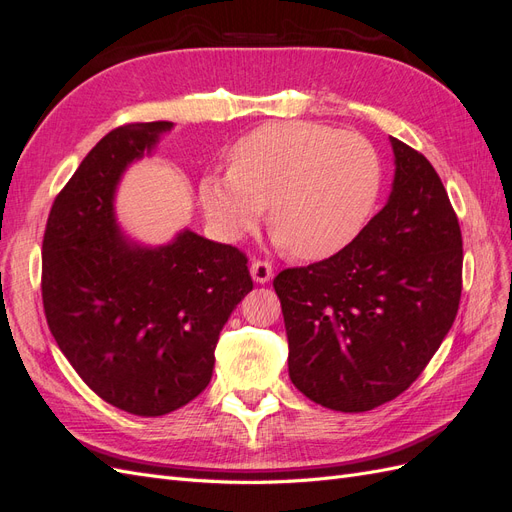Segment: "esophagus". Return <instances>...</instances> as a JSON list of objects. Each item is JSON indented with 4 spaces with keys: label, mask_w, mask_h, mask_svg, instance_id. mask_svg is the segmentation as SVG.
Instances as JSON below:
<instances>
[{
    "label": "esophagus",
    "mask_w": 512,
    "mask_h": 512,
    "mask_svg": "<svg viewBox=\"0 0 512 512\" xmlns=\"http://www.w3.org/2000/svg\"><path fill=\"white\" fill-rule=\"evenodd\" d=\"M250 271H252V277H254V282L256 284H267L271 277H273V267L269 265L267 260H258V258H254L252 260V267H250Z\"/></svg>",
    "instance_id": "1"
}]
</instances>
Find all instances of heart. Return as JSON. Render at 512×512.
Listing matches in <instances>:
<instances>
[{
  "mask_svg": "<svg viewBox=\"0 0 512 512\" xmlns=\"http://www.w3.org/2000/svg\"><path fill=\"white\" fill-rule=\"evenodd\" d=\"M230 168L198 185L200 207L224 239H241L269 205L277 241L305 260L327 258L363 228L382 183L363 134L312 121L265 123L230 147Z\"/></svg>",
  "mask_w": 512,
  "mask_h": 512,
  "instance_id": "1",
  "label": "heart"
}]
</instances>
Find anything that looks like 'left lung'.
<instances>
[{
  "mask_svg": "<svg viewBox=\"0 0 512 512\" xmlns=\"http://www.w3.org/2000/svg\"><path fill=\"white\" fill-rule=\"evenodd\" d=\"M389 203L344 250L277 273L292 384L365 412L404 393L451 331L461 299L457 213L429 160L391 136Z\"/></svg>",
  "mask_w": 512,
  "mask_h": 512,
  "instance_id": "left-lung-1",
  "label": "left lung"
}]
</instances>
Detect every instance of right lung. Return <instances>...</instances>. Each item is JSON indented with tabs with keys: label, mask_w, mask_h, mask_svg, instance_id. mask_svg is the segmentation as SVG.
Listing matches in <instances>:
<instances>
[{
	"label": "right lung",
	"mask_w": 512,
	"mask_h": 512,
	"mask_svg": "<svg viewBox=\"0 0 512 512\" xmlns=\"http://www.w3.org/2000/svg\"><path fill=\"white\" fill-rule=\"evenodd\" d=\"M170 128L108 132L57 194L42 241L44 316L59 350L98 397L138 416L168 414L207 389L220 331L254 288L237 247L192 230L141 247L119 232L123 170Z\"/></svg>",
	"instance_id": "1"
}]
</instances>
